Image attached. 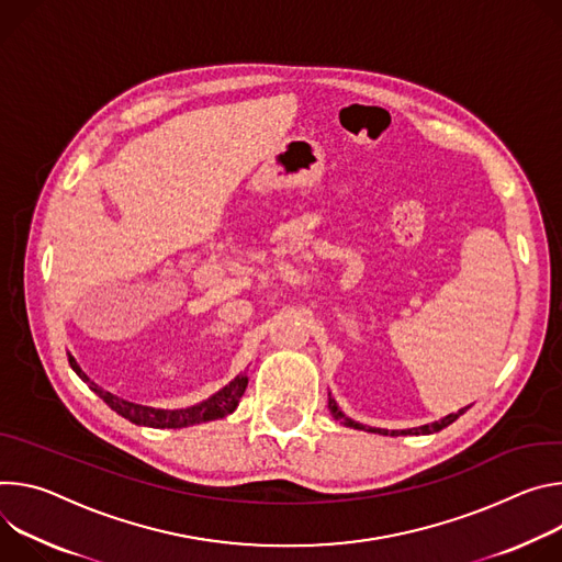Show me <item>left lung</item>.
I'll return each instance as SVG.
<instances>
[{
    "label": "left lung",
    "instance_id": "1",
    "mask_svg": "<svg viewBox=\"0 0 562 562\" xmlns=\"http://www.w3.org/2000/svg\"><path fill=\"white\" fill-rule=\"evenodd\" d=\"M328 408H330V413H333V417L337 419V422H341L344 426H350V428H357V430H368V432H378V435H393V438H397V435H430V432H438V430H442V428H447L449 424H453L460 415H464L469 408H471V404L469 406H464V408H460L458 413H449L447 417H442V419H438V422H430V424H422V426H415V428H404V430H389V428H375V426H363V424H359V422H355V419H350L341 408H339V404L335 402V397L328 393Z\"/></svg>",
    "mask_w": 562,
    "mask_h": 562
}]
</instances>
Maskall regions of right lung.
I'll use <instances>...</instances> for the list:
<instances>
[{
  "label": "right lung",
  "instance_id": "1",
  "mask_svg": "<svg viewBox=\"0 0 562 562\" xmlns=\"http://www.w3.org/2000/svg\"><path fill=\"white\" fill-rule=\"evenodd\" d=\"M69 363L76 370V375L100 397L104 400V404L115 411L117 415H122L124 419H130L132 424L138 426H151V428H184V426H194V424H203V422H212V419H221L229 413L236 411L245 389H247V375L240 372L229 384H225L218 393H214L212 397L187 406V408H156V406H145V404H136L130 400H122L109 391H104L102 386H98L95 382L89 380L87 372L80 368V363L76 361L74 355H69Z\"/></svg>",
  "mask_w": 562,
  "mask_h": 562
}]
</instances>
